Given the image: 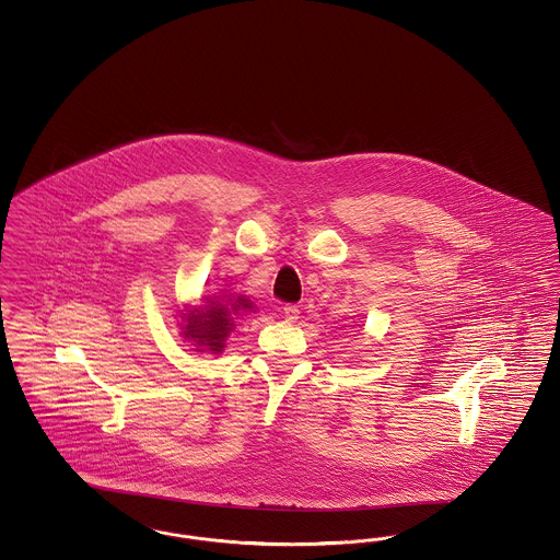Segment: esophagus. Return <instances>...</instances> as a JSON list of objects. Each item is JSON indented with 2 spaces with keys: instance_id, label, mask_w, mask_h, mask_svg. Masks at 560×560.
Instances as JSON below:
<instances>
[{
  "instance_id": "1",
  "label": "esophagus",
  "mask_w": 560,
  "mask_h": 560,
  "mask_svg": "<svg viewBox=\"0 0 560 560\" xmlns=\"http://www.w3.org/2000/svg\"><path fill=\"white\" fill-rule=\"evenodd\" d=\"M283 317L288 323H295L298 317H300V311H298V306H293V304H288L285 308H283Z\"/></svg>"
}]
</instances>
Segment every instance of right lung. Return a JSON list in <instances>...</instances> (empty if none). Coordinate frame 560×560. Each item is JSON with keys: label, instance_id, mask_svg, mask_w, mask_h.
<instances>
[{"label": "right lung", "instance_id": "obj_1", "mask_svg": "<svg viewBox=\"0 0 560 560\" xmlns=\"http://www.w3.org/2000/svg\"><path fill=\"white\" fill-rule=\"evenodd\" d=\"M201 306H185L180 311V336L197 352L220 354L226 338L235 329V317L252 313L256 306L247 295H213L203 298Z\"/></svg>", "mask_w": 560, "mask_h": 560}]
</instances>
